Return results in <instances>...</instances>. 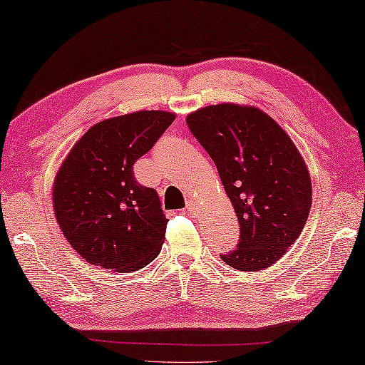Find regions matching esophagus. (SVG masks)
Wrapping results in <instances>:
<instances>
[{
    "mask_svg": "<svg viewBox=\"0 0 365 365\" xmlns=\"http://www.w3.org/2000/svg\"><path fill=\"white\" fill-rule=\"evenodd\" d=\"M186 210L189 212V213H194L195 212V204H194V202H187V204H186Z\"/></svg>",
    "mask_w": 365,
    "mask_h": 365,
    "instance_id": "obj_1",
    "label": "esophagus"
}]
</instances>
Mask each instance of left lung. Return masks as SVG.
<instances>
[{
	"mask_svg": "<svg viewBox=\"0 0 365 365\" xmlns=\"http://www.w3.org/2000/svg\"><path fill=\"white\" fill-rule=\"evenodd\" d=\"M186 121L217 165L241 226L237 247L222 260L241 272L273 265L299 237L312 205V184L299 150L255 106L210 105Z\"/></svg>",
	"mask_w": 365,
	"mask_h": 365,
	"instance_id": "1",
	"label": "left lung"
}]
</instances>
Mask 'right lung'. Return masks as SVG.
<instances>
[{
    "label": "right lung",
    "instance_id": "obj_1",
    "mask_svg": "<svg viewBox=\"0 0 365 365\" xmlns=\"http://www.w3.org/2000/svg\"><path fill=\"white\" fill-rule=\"evenodd\" d=\"M176 115L135 111L105 119L77 140L53 184L56 222L73 249L106 270H140L157 259L166 220L157 190L140 186L134 163Z\"/></svg>",
    "mask_w": 365,
    "mask_h": 365
}]
</instances>
